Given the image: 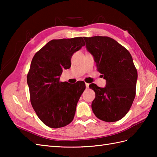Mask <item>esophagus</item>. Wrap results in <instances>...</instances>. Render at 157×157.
<instances>
[{"mask_svg": "<svg viewBox=\"0 0 157 157\" xmlns=\"http://www.w3.org/2000/svg\"><path fill=\"white\" fill-rule=\"evenodd\" d=\"M86 88H89V84H88V83H86Z\"/></svg>", "mask_w": 157, "mask_h": 157, "instance_id": "esophagus-1", "label": "esophagus"}]
</instances>
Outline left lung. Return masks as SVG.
<instances>
[{"instance_id":"8db88e82","label":"left lung","mask_w":157,"mask_h":157,"mask_svg":"<svg viewBox=\"0 0 157 157\" xmlns=\"http://www.w3.org/2000/svg\"><path fill=\"white\" fill-rule=\"evenodd\" d=\"M84 38L86 49L106 80L104 88L94 84L89 86L95 92L92 111L104 121H119L128 113L136 96L138 73L133 59L114 39L106 36Z\"/></svg>"}]
</instances>
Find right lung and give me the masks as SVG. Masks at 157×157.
Instances as JSON below:
<instances>
[{"label":"right lung","mask_w":157,"mask_h":157,"mask_svg":"<svg viewBox=\"0 0 157 157\" xmlns=\"http://www.w3.org/2000/svg\"><path fill=\"white\" fill-rule=\"evenodd\" d=\"M84 45L82 37L52 40L32 59L27 76L30 101L39 119L50 128H62L74 118L85 83L70 84L59 79L63 70L71 67L73 55Z\"/></svg>","instance_id":"add662e5"}]
</instances>
